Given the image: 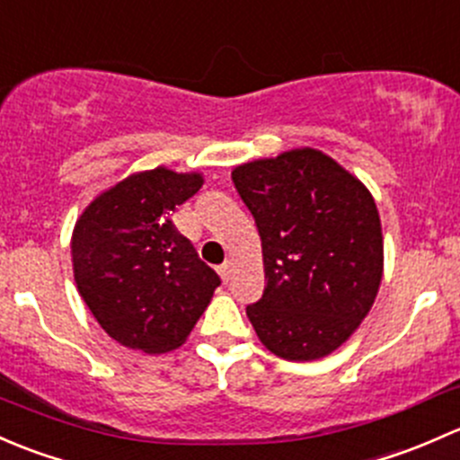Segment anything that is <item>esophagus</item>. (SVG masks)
I'll return each instance as SVG.
<instances>
[{"mask_svg": "<svg viewBox=\"0 0 460 460\" xmlns=\"http://www.w3.org/2000/svg\"><path fill=\"white\" fill-rule=\"evenodd\" d=\"M232 272H234V270H232V261H226L224 265H219V274H221V279H224L226 283H228L232 279Z\"/></svg>", "mask_w": 460, "mask_h": 460, "instance_id": "34e87169", "label": "esophagus"}]
</instances>
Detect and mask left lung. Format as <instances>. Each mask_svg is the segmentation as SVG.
<instances>
[{"label": "left lung", "instance_id": "1", "mask_svg": "<svg viewBox=\"0 0 460 460\" xmlns=\"http://www.w3.org/2000/svg\"><path fill=\"white\" fill-rule=\"evenodd\" d=\"M236 192L257 221L265 288L245 307L270 352L312 361L339 348L376 299L383 234L367 188L319 150L243 164Z\"/></svg>", "mask_w": 460, "mask_h": 460}]
</instances>
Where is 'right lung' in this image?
Returning <instances> with one entry per match:
<instances>
[{
  "instance_id": "1",
  "label": "right lung",
  "mask_w": 460,
  "mask_h": 460,
  "mask_svg": "<svg viewBox=\"0 0 460 460\" xmlns=\"http://www.w3.org/2000/svg\"><path fill=\"white\" fill-rule=\"evenodd\" d=\"M201 183L199 174L146 170L99 195L75 226L79 295L121 345L150 354L181 345L221 283L170 219Z\"/></svg>"
}]
</instances>
